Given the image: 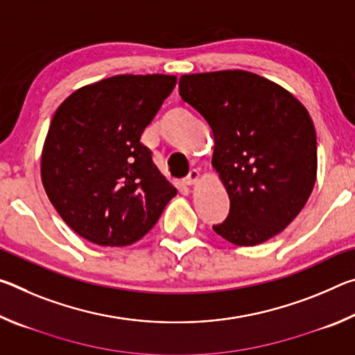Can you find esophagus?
Returning <instances> with one entry per match:
<instances>
[{
  "label": "esophagus",
  "mask_w": 355,
  "mask_h": 355,
  "mask_svg": "<svg viewBox=\"0 0 355 355\" xmlns=\"http://www.w3.org/2000/svg\"><path fill=\"white\" fill-rule=\"evenodd\" d=\"M199 180H200V172L197 171V169H192V171L188 173V177L184 178V184H188V186L197 184V183H199Z\"/></svg>",
  "instance_id": "34e87169"
}]
</instances>
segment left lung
<instances>
[{
  "label": "left lung",
  "mask_w": 355,
  "mask_h": 355,
  "mask_svg": "<svg viewBox=\"0 0 355 355\" xmlns=\"http://www.w3.org/2000/svg\"><path fill=\"white\" fill-rule=\"evenodd\" d=\"M182 98L213 130V169L230 213L213 230L235 245L277 236L302 211L318 172L310 114L280 84L245 70L182 75Z\"/></svg>",
  "instance_id": "1"
}]
</instances>
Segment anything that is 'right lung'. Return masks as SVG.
<instances>
[{
  "label": "right lung",
  "instance_id": "right-lung-1",
  "mask_svg": "<svg viewBox=\"0 0 355 355\" xmlns=\"http://www.w3.org/2000/svg\"><path fill=\"white\" fill-rule=\"evenodd\" d=\"M177 84L172 75H117L70 94L42 148L48 199L81 238L123 248L159 219L177 188L141 136Z\"/></svg>",
  "mask_w": 355,
  "mask_h": 355
}]
</instances>
